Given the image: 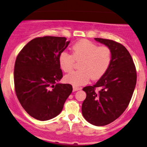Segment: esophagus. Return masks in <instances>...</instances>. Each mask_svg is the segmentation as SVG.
I'll return each instance as SVG.
<instances>
[{"mask_svg":"<svg viewBox=\"0 0 147 147\" xmlns=\"http://www.w3.org/2000/svg\"><path fill=\"white\" fill-rule=\"evenodd\" d=\"M82 88L81 87H78V86H73V91H79V90H81Z\"/></svg>","mask_w":147,"mask_h":147,"instance_id":"34e87169","label":"esophagus"}]
</instances>
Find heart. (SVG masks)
Here are the masks:
<instances>
[{
	"mask_svg": "<svg viewBox=\"0 0 147 147\" xmlns=\"http://www.w3.org/2000/svg\"><path fill=\"white\" fill-rule=\"evenodd\" d=\"M72 54L66 51L60 53L59 63L63 71L70 72L75 61H80V70L65 77V81L75 86L85 84L91 78L96 80L102 77L112 62V51L109 47L98 46L88 40L77 41L72 45Z\"/></svg>",
	"mask_w": 147,
	"mask_h": 147,
	"instance_id": "heart-1",
	"label": "heart"
}]
</instances>
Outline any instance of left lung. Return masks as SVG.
<instances>
[{"label":"left lung","instance_id":"8db88e82","mask_svg":"<svg viewBox=\"0 0 147 147\" xmlns=\"http://www.w3.org/2000/svg\"><path fill=\"white\" fill-rule=\"evenodd\" d=\"M95 40L110 48L112 62L96 84L83 88L86 98L82 112L88 123L102 126L118 119L128 107L136 85L137 72L133 59L123 45L112 40Z\"/></svg>","mask_w":147,"mask_h":147}]
</instances>
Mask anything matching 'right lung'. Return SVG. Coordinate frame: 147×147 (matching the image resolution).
Returning <instances> with one entry per match:
<instances>
[{
    "label": "right lung",
    "mask_w": 147,
    "mask_h": 147,
    "mask_svg": "<svg viewBox=\"0 0 147 147\" xmlns=\"http://www.w3.org/2000/svg\"><path fill=\"white\" fill-rule=\"evenodd\" d=\"M65 37H38L17 56L14 70L15 93L30 117L40 121L60 114L72 91V85L59 84L63 72L59 56L68 46Z\"/></svg>",
    "instance_id": "obj_1"
}]
</instances>
